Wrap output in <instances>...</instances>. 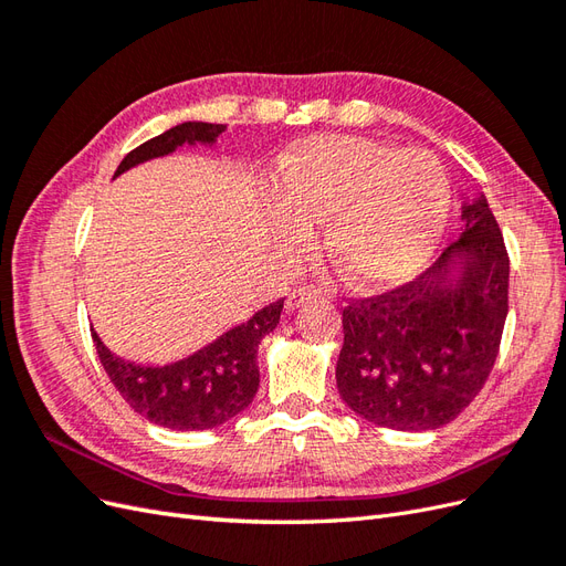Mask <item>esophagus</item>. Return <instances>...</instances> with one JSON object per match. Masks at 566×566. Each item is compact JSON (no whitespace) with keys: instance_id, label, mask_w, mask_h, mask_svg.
Returning a JSON list of instances; mask_svg holds the SVG:
<instances>
[{"instance_id":"esophagus-1","label":"esophagus","mask_w":566,"mask_h":566,"mask_svg":"<svg viewBox=\"0 0 566 566\" xmlns=\"http://www.w3.org/2000/svg\"><path fill=\"white\" fill-rule=\"evenodd\" d=\"M323 297H325V290L321 285H300L287 295L285 306H287V310H297V306H302L304 302L323 300Z\"/></svg>"}]
</instances>
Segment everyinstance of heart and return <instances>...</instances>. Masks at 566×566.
<instances>
[{"label": "heart", "mask_w": 566, "mask_h": 566, "mask_svg": "<svg viewBox=\"0 0 566 566\" xmlns=\"http://www.w3.org/2000/svg\"><path fill=\"white\" fill-rule=\"evenodd\" d=\"M287 241L304 219L331 218L325 248L358 287H385L416 273L449 214V179L424 150H399L361 136H323L300 148L281 172Z\"/></svg>", "instance_id": "b5f03b06"}]
</instances>
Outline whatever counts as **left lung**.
<instances>
[{
	"instance_id": "8db88e82",
	"label": "left lung",
	"mask_w": 566,
	"mask_h": 566,
	"mask_svg": "<svg viewBox=\"0 0 566 566\" xmlns=\"http://www.w3.org/2000/svg\"><path fill=\"white\" fill-rule=\"evenodd\" d=\"M465 231L416 281L342 312L335 378L358 416L389 430H437L465 410L489 380L507 318L510 256L482 198L462 210ZM463 254L461 281L450 256Z\"/></svg>"
}]
</instances>
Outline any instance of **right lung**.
Wrapping results in <instances>:
<instances>
[{"mask_svg": "<svg viewBox=\"0 0 566 566\" xmlns=\"http://www.w3.org/2000/svg\"><path fill=\"white\" fill-rule=\"evenodd\" d=\"M224 129L227 125L210 123L177 125L129 150L115 177L144 160L167 156L181 144H212ZM281 312L283 300L264 306L248 323L235 325L193 356L163 368L127 364L113 356L96 333H92V339L101 366L136 413L169 430H212L241 413L254 399L260 387L256 347L276 328Z\"/></svg>", "mask_w": 566, "mask_h": 566, "instance_id": "obj_1", "label": "right lung"}]
</instances>
